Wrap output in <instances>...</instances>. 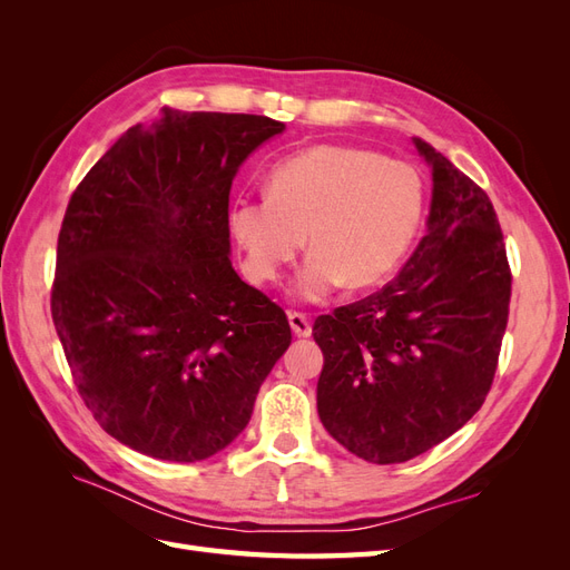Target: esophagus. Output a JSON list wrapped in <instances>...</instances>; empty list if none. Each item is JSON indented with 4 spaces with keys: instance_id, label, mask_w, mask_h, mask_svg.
<instances>
[{
    "instance_id": "obj_1",
    "label": "esophagus",
    "mask_w": 570,
    "mask_h": 570,
    "mask_svg": "<svg viewBox=\"0 0 570 570\" xmlns=\"http://www.w3.org/2000/svg\"><path fill=\"white\" fill-rule=\"evenodd\" d=\"M287 321H289L292 333H295L297 337H308V335H312V321H308L306 314L289 312V314H287Z\"/></svg>"
}]
</instances>
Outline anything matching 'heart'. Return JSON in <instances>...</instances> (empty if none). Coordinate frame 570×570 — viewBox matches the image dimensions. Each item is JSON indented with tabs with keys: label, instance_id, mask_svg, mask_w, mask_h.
I'll list each match as a JSON object with an SVG mask.
<instances>
[{
	"label": "heart",
	"instance_id": "obj_1",
	"mask_svg": "<svg viewBox=\"0 0 570 570\" xmlns=\"http://www.w3.org/2000/svg\"><path fill=\"white\" fill-rule=\"evenodd\" d=\"M423 180L406 161L350 145H316L271 170L266 197H243L228 223L247 278L266 285L304 247L295 295L321 302L342 285L366 289L400 268L423 218Z\"/></svg>",
	"mask_w": 570,
	"mask_h": 570
}]
</instances>
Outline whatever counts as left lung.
Returning a JSON list of instances; mask_svg holds the SVG:
<instances>
[{
    "label": "left lung",
    "mask_w": 570,
    "mask_h": 570,
    "mask_svg": "<svg viewBox=\"0 0 570 570\" xmlns=\"http://www.w3.org/2000/svg\"><path fill=\"white\" fill-rule=\"evenodd\" d=\"M428 230L366 299L318 316L323 428L371 463H402L454 435L492 387L509 321L511 268L485 189L430 147Z\"/></svg>",
    "instance_id": "left-lung-1"
}]
</instances>
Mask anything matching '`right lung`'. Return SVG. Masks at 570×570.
Returning <instances> with one entry per match:
<instances>
[{"instance_id": "1", "label": "right lung", "mask_w": 570, "mask_h": 570, "mask_svg": "<svg viewBox=\"0 0 570 570\" xmlns=\"http://www.w3.org/2000/svg\"><path fill=\"white\" fill-rule=\"evenodd\" d=\"M283 130L164 107L68 202L51 318L85 406L135 452L193 463L226 450L289 347L283 308L235 273L228 228L237 168Z\"/></svg>"}]
</instances>
